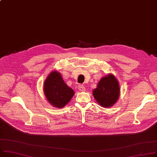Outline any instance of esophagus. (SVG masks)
I'll return each instance as SVG.
<instances>
[{
	"label": "esophagus",
	"mask_w": 157,
	"mask_h": 157,
	"mask_svg": "<svg viewBox=\"0 0 157 157\" xmlns=\"http://www.w3.org/2000/svg\"><path fill=\"white\" fill-rule=\"evenodd\" d=\"M78 87V90L80 91H85V90H86L85 87L84 86V85H79Z\"/></svg>",
	"instance_id": "obj_1"
}]
</instances>
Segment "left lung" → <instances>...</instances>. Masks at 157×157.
<instances>
[{
  "instance_id": "8db88e82",
  "label": "left lung",
  "mask_w": 157,
  "mask_h": 157,
  "mask_svg": "<svg viewBox=\"0 0 157 157\" xmlns=\"http://www.w3.org/2000/svg\"><path fill=\"white\" fill-rule=\"evenodd\" d=\"M93 95L99 105L109 108L116 103L120 96V86L117 78L112 74L102 77L97 88L93 90Z\"/></svg>"
}]
</instances>
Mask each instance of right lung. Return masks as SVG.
Returning a JSON list of instances; mask_svg holds the SVG:
<instances>
[{
  "mask_svg": "<svg viewBox=\"0 0 157 157\" xmlns=\"http://www.w3.org/2000/svg\"><path fill=\"white\" fill-rule=\"evenodd\" d=\"M44 93L48 101L56 108H63L75 95L74 90L69 87L57 71H52L44 84Z\"/></svg>",
  "mask_w": 157,
  "mask_h": 157,
  "instance_id": "1",
  "label": "right lung"
}]
</instances>
